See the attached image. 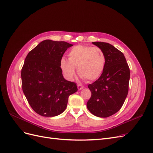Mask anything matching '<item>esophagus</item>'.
<instances>
[{
    "label": "esophagus",
    "mask_w": 153,
    "mask_h": 153,
    "mask_svg": "<svg viewBox=\"0 0 153 153\" xmlns=\"http://www.w3.org/2000/svg\"><path fill=\"white\" fill-rule=\"evenodd\" d=\"M77 87H78V89H79V90H82V89H84V87L82 86L81 85H78Z\"/></svg>",
    "instance_id": "obj_1"
}]
</instances>
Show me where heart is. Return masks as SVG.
<instances>
[{
  "instance_id": "1",
  "label": "heart",
  "mask_w": 153,
  "mask_h": 153,
  "mask_svg": "<svg viewBox=\"0 0 153 153\" xmlns=\"http://www.w3.org/2000/svg\"><path fill=\"white\" fill-rule=\"evenodd\" d=\"M106 64V59L102 50L98 47L77 45L68 53V61L62 59L60 66L65 76L72 80L75 75V68L82 78L94 81L102 74Z\"/></svg>"
}]
</instances>
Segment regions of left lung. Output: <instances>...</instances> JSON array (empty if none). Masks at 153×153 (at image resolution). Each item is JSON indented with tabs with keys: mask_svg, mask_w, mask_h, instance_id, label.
I'll list each match as a JSON object with an SVG mask.
<instances>
[{
	"mask_svg": "<svg viewBox=\"0 0 153 153\" xmlns=\"http://www.w3.org/2000/svg\"><path fill=\"white\" fill-rule=\"evenodd\" d=\"M103 52L106 64L98 80L88 85L91 92L87 103L89 112L99 117H108L121 109L128 93L130 71L124 54L113 45L92 42Z\"/></svg>",
	"mask_w": 153,
	"mask_h": 153,
	"instance_id": "obj_1",
	"label": "left lung"
}]
</instances>
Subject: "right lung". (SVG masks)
Here are the masks:
<instances>
[{
    "mask_svg": "<svg viewBox=\"0 0 153 153\" xmlns=\"http://www.w3.org/2000/svg\"><path fill=\"white\" fill-rule=\"evenodd\" d=\"M73 45L44 40L27 54L21 71L22 90L34 112L54 117L66 110L68 98L77 91L75 82L65 80L60 62Z\"/></svg>",
    "mask_w": 153,
    "mask_h": 153,
    "instance_id": "add662e5",
    "label": "right lung"
}]
</instances>
